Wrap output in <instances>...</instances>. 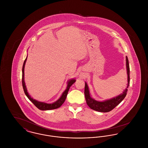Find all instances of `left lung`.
Wrapping results in <instances>:
<instances>
[{"instance_id": "1", "label": "left lung", "mask_w": 148, "mask_h": 148, "mask_svg": "<svg viewBox=\"0 0 148 148\" xmlns=\"http://www.w3.org/2000/svg\"><path fill=\"white\" fill-rule=\"evenodd\" d=\"M126 68H127V84L125 89L124 90L123 93L119 95L114 97L113 98L106 100L104 101H98L92 98L90 94L89 87L87 83H85L84 94L87 105L92 109L102 113H106L111 111L113 109L119 104L122 100L125 98L127 95V88L129 86L130 83V68L129 65V60L126 56Z\"/></svg>"}]
</instances>
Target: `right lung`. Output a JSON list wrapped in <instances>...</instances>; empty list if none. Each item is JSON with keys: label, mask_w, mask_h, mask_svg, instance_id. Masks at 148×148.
<instances>
[{"label": "right lung", "mask_w": 148, "mask_h": 148, "mask_svg": "<svg viewBox=\"0 0 148 148\" xmlns=\"http://www.w3.org/2000/svg\"><path fill=\"white\" fill-rule=\"evenodd\" d=\"M27 57L28 56H27L26 59L24 60V62L23 65V68H22V85H23V88L24 89V92H25L26 96L35 105V106L37 108H38L39 109H40L41 110H52V109H57V108H59L60 106H61L63 104L64 102L65 101L70 87L76 82V80L75 79H71L67 82V86H66V89L62 93L61 97L59 98V99H58L56 101H55L54 103L49 104V103H46L44 102L39 101L35 99H34L33 98H32L31 96L29 94L26 85H25V81H24V67H25V63H26V61L27 59Z\"/></svg>", "instance_id": "1"}]
</instances>
